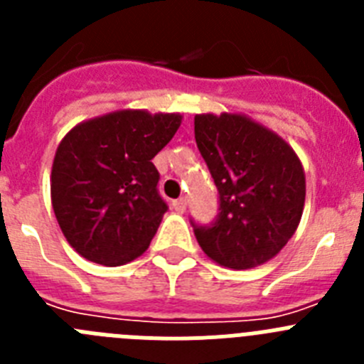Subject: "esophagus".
<instances>
[{
    "label": "esophagus",
    "mask_w": 364,
    "mask_h": 364,
    "mask_svg": "<svg viewBox=\"0 0 364 364\" xmlns=\"http://www.w3.org/2000/svg\"><path fill=\"white\" fill-rule=\"evenodd\" d=\"M186 205H188V200H186V198H178V200H173V210H175L176 213H184Z\"/></svg>",
    "instance_id": "obj_1"
}]
</instances>
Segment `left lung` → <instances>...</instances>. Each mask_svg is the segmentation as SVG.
Segmentation results:
<instances>
[{
  "instance_id": "8db88e82",
  "label": "left lung",
  "mask_w": 364,
  "mask_h": 364,
  "mask_svg": "<svg viewBox=\"0 0 364 364\" xmlns=\"http://www.w3.org/2000/svg\"><path fill=\"white\" fill-rule=\"evenodd\" d=\"M195 140L220 197L213 226H195L202 252L224 268L264 264L294 237L304 210L297 153L242 112L197 114Z\"/></svg>"
}]
</instances>
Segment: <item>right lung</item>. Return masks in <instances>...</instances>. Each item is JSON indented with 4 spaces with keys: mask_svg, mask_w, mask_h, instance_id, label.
Segmentation results:
<instances>
[{
    "mask_svg": "<svg viewBox=\"0 0 364 364\" xmlns=\"http://www.w3.org/2000/svg\"><path fill=\"white\" fill-rule=\"evenodd\" d=\"M180 124V112L120 109L80 122L63 136L50 202L74 252L96 264L122 266L149 247L167 211L151 160Z\"/></svg>",
    "mask_w": 364,
    "mask_h": 364,
    "instance_id": "right-lung-1",
    "label": "right lung"
}]
</instances>
